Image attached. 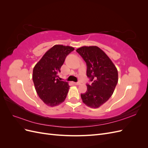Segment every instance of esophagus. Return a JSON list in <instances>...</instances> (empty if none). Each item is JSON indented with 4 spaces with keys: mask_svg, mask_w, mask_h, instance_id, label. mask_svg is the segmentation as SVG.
<instances>
[{
    "mask_svg": "<svg viewBox=\"0 0 148 148\" xmlns=\"http://www.w3.org/2000/svg\"><path fill=\"white\" fill-rule=\"evenodd\" d=\"M80 84H81V83H80V82H75L74 83L75 85H79Z\"/></svg>",
    "mask_w": 148,
    "mask_h": 148,
    "instance_id": "esophagus-1",
    "label": "esophagus"
}]
</instances>
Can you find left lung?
Instances as JSON below:
<instances>
[{
	"label": "left lung",
	"instance_id": "8db88e82",
	"mask_svg": "<svg viewBox=\"0 0 148 148\" xmlns=\"http://www.w3.org/2000/svg\"><path fill=\"white\" fill-rule=\"evenodd\" d=\"M77 52L86 63L87 77L92 82L81 94L83 102L91 108H98L109 100L118 83V71L106 53L97 46H83Z\"/></svg>",
	"mask_w": 148,
	"mask_h": 148
}]
</instances>
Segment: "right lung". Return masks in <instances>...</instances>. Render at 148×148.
<instances>
[{
  "label": "right lung",
  "mask_w": 148,
  "mask_h": 148,
  "mask_svg": "<svg viewBox=\"0 0 148 148\" xmlns=\"http://www.w3.org/2000/svg\"><path fill=\"white\" fill-rule=\"evenodd\" d=\"M74 49L68 46H53L34 67L35 89L40 99L49 106H58L65 99L70 86L67 82L60 81L58 74L66 57Z\"/></svg>",
  "instance_id": "1"
}]
</instances>
